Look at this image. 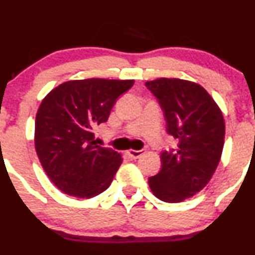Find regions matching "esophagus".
I'll return each mask as SVG.
<instances>
[{
  "mask_svg": "<svg viewBox=\"0 0 255 255\" xmlns=\"http://www.w3.org/2000/svg\"><path fill=\"white\" fill-rule=\"evenodd\" d=\"M127 154L130 156V158L137 159V158H139L140 155H142L143 151L142 150H134V149H129V150L127 151Z\"/></svg>",
  "mask_w": 255,
  "mask_h": 255,
  "instance_id": "34e87169",
  "label": "esophagus"
}]
</instances>
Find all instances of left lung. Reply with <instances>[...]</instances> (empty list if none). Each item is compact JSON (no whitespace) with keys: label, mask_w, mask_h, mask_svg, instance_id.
Segmentation results:
<instances>
[{"label":"left lung","mask_w":255,"mask_h":255,"mask_svg":"<svg viewBox=\"0 0 255 255\" xmlns=\"http://www.w3.org/2000/svg\"><path fill=\"white\" fill-rule=\"evenodd\" d=\"M145 86L163 109L168 133L179 140L176 150L161 153V170L149 177V187L161 201L181 202L201 191L215 174L225 144V118L196 82L160 78Z\"/></svg>","instance_id":"obj_1"}]
</instances>
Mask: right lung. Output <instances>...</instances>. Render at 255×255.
Wrapping results in <instances>:
<instances>
[{"label": "right lung", "mask_w": 255, "mask_h": 255, "mask_svg": "<svg viewBox=\"0 0 255 255\" xmlns=\"http://www.w3.org/2000/svg\"><path fill=\"white\" fill-rule=\"evenodd\" d=\"M133 84L134 80H71L43 99L35 116L34 145L59 190L90 199L111 185L122 155L97 145L94 128L109 120L116 100Z\"/></svg>", "instance_id": "right-lung-1"}]
</instances>
